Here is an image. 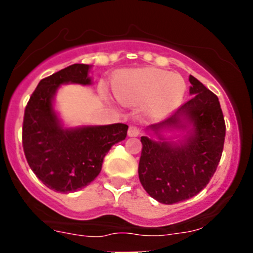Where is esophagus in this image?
<instances>
[{"label": "esophagus", "instance_id": "34e87169", "mask_svg": "<svg viewBox=\"0 0 253 253\" xmlns=\"http://www.w3.org/2000/svg\"><path fill=\"white\" fill-rule=\"evenodd\" d=\"M128 135L129 137H138V135H139V129H138L137 126H133V125H131L128 129Z\"/></svg>", "mask_w": 253, "mask_h": 253}]
</instances>
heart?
Returning a JSON list of instances; mask_svg holds the SVG:
<instances>
[{
  "label": "heart",
  "mask_w": 253,
  "mask_h": 253,
  "mask_svg": "<svg viewBox=\"0 0 253 253\" xmlns=\"http://www.w3.org/2000/svg\"><path fill=\"white\" fill-rule=\"evenodd\" d=\"M187 84L182 76L158 68L129 69L116 75L113 91L116 101L139 106L148 118L165 119L182 104Z\"/></svg>",
  "instance_id": "b5f03b06"
}]
</instances>
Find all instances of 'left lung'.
<instances>
[{
  "instance_id": "8db88e82",
  "label": "left lung",
  "mask_w": 253,
  "mask_h": 253,
  "mask_svg": "<svg viewBox=\"0 0 253 253\" xmlns=\"http://www.w3.org/2000/svg\"><path fill=\"white\" fill-rule=\"evenodd\" d=\"M186 104L165 122L149 125L140 138L139 180L162 204L184 202L213 177L222 157L225 124L215 95L190 76Z\"/></svg>"
}]
</instances>
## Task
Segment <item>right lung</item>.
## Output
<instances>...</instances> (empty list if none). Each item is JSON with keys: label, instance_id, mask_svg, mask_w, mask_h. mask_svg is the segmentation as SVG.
Masks as SVG:
<instances>
[{"label": "right lung", "instance_id": "right-lung-1", "mask_svg": "<svg viewBox=\"0 0 253 253\" xmlns=\"http://www.w3.org/2000/svg\"><path fill=\"white\" fill-rule=\"evenodd\" d=\"M90 64H72L39 82L25 109L22 146L29 166L46 187L75 193L91 184L101 171L105 156L126 138L128 125L68 126L55 109L63 84H92Z\"/></svg>", "mask_w": 253, "mask_h": 253}]
</instances>
